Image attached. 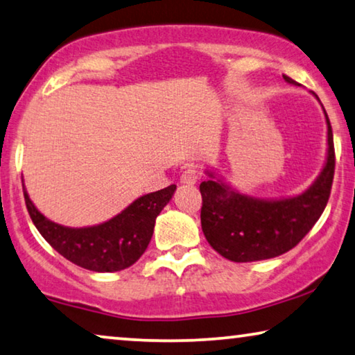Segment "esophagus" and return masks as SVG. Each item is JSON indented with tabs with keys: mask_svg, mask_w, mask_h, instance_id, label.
<instances>
[{
	"mask_svg": "<svg viewBox=\"0 0 355 355\" xmlns=\"http://www.w3.org/2000/svg\"><path fill=\"white\" fill-rule=\"evenodd\" d=\"M199 180V172L196 171L194 167H188L187 171H183L182 177H180V182L183 184H196Z\"/></svg>",
	"mask_w": 355,
	"mask_h": 355,
	"instance_id": "34e87169",
	"label": "esophagus"
}]
</instances>
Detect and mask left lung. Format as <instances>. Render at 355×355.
Masks as SVG:
<instances>
[{
	"label": "left lung",
	"instance_id": "obj_1",
	"mask_svg": "<svg viewBox=\"0 0 355 355\" xmlns=\"http://www.w3.org/2000/svg\"><path fill=\"white\" fill-rule=\"evenodd\" d=\"M284 80L299 85L291 77L284 76ZM324 115L327 123L325 162L314 182L300 194L254 198L205 168L208 178L200 183L202 232L223 257L232 262H254L281 256L294 248L316 224L329 202L335 172L334 134L325 110Z\"/></svg>",
	"mask_w": 355,
	"mask_h": 355
}]
</instances>
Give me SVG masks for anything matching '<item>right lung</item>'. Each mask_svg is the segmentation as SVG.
<instances>
[{
    "mask_svg": "<svg viewBox=\"0 0 355 355\" xmlns=\"http://www.w3.org/2000/svg\"><path fill=\"white\" fill-rule=\"evenodd\" d=\"M21 184L31 221L49 245L76 266L101 273L120 272L139 261L153 237L157 215L177 189L171 184L140 196L121 213L101 224L67 227L44 216L28 196L24 178Z\"/></svg>",
    "mask_w": 355,
    "mask_h": 355,
    "instance_id": "obj_1",
    "label": "right lung"
}]
</instances>
